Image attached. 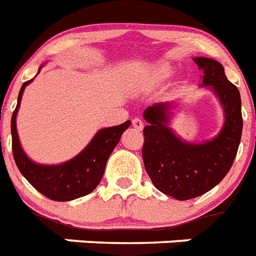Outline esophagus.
Segmentation results:
<instances>
[{
  "label": "esophagus",
  "instance_id": "1",
  "mask_svg": "<svg viewBox=\"0 0 256 256\" xmlns=\"http://www.w3.org/2000/svg\"><path fill=\"white\" fill-rule=\"evenodd\" d=\"M132 126H134L138 130H141L144 128V122H142L141 118H134V120H132Z\"/></svg>",
  "mask_w": 256,
  "mask_h": 256
}]
</instances>
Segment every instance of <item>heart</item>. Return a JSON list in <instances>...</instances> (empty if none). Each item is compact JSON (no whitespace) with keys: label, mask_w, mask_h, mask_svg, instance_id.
Segmentation results:
<instances>
[{"label":"heart","mask_w":256,"mask_h":256,"mask_svg":"<svg viewBox=\"0 0 256 256\" xmlns=\"http://www.w3.org/2000/svg\"><path fill=\"white\" fill-rule=\"evenodd\" d=\"M169 74H170V67L169 66H165V64H164V66H160L157 68V75H158V76H168Z\"/></svg>","instance_id":"obj_1"}]
</instances>
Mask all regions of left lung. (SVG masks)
I'll return each instance as SVG.
<instances>
[{"label": "left lung", "instance_id": "obj_1", "mask_svg": "<svg viewBox=\"0 0 256 256\" xmlns=\"http://www.w3.org/2000/svg\"><path fill=\"white\" fill-rule=\"evenodd\" d=\"M202 71V84L212 86L224 110V126L214 140L189 144L166 126L169 104L145 110L142 160L156 189L185 201L205 194L224 178L238 152L243 118L238 88L224 75V66L210 58H196Z\"/></svg>", "mask_w": 256, "mask_h": 256}]
</instances>
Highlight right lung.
<instances>
[{
    "instance_id": "add662e5",
    "label": "right lung",
    "mask_w": 256,
    "mask_h": 256,
    "mask_svg": "<svg viewBox=\"0 0 256 256\" xmlns=\"http://www.w3.org/2000/svg\"><path fill=\"white\" fill-rule=\"evenodd\" d=\"M32 80L24 82L22 84L18 94L17 107L12 115V148L14 161L24 178L40 194L52 201H71L87 196L99 185L108 157L111 156L112 150L120 141L122 132L130 126V122L126 120L120 126L100 130L83 152L62 165L34 164L28 160L22 150L16 128V115L24 87Z\"/></svg>"
}]
</instances>
